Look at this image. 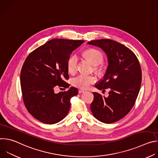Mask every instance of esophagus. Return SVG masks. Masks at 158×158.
I'll return each mask as SVG.
<instances>
[{
  "instance_id": "obj_1",
  "label": "esophagus",
  "mask_w": 158,
  "mask_h": 158,
  "mask_svg": "<svg viewBox=\"0 0 158 158\" xmlns=\"http://www.w3.org/2000/svg\"><path fill=\"white\" fill-rule=\"evenodd\" d=\"M85 91L84 89H79V93H84Z\"/></svg>"
}]
</instances>
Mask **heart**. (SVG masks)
<instances>
[{"label":"heart","mask_w":158,"mask_h":158,"mask_svg":"<svg viewBox=\"0 0 158 158\" xmlns=\"http://www.w3.org/2000/svg\"><path fill=\"white\" fill-rule=\"evenodd\" d=\"M84 56L94 66L93 69L96 73H101L102 69L100 64L103 61L102 54L97 49H89L83 52ZM77 57L76 55L71 56L67 60V67L68 72L74 74L76 71ZM95 79L91 76L80 74L71 80L73 85L81 89H86L91 84L94 83Z\"/></svg>","instance_id":"1"}]
</instances>
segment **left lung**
Masks as SVG:
<instances>
[{"label": "left lung", "instance_id": "8db88e82", "mask_svg": "<svg viewBox=\"0 0 158 158\" xmlns=\"http://www.w3.org/2000/svg\"><path fill=\"white\" fill-rule=\"evenodd\" d=\"M87 44L102 49L108 59L104 77L95 87L103 91L108 89L109 96L93 93L91 112L101 122H116L129 113L138 96L142 80L139 60L131 50L114 40L98 39Z\"/></svg>", "mask_w": 158, "mask_h": 158}]
</instances>
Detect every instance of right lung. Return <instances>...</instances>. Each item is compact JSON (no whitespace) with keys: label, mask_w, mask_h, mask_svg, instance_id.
Returning <instances> with one entry per match:
<instances>
[{"label":"right lung","mask_w":158,"mask_h":158,"mask_svg":"<svg viewBox=\"0 0 158 158\" xmlns=\"http://www.w3.org/2000/svg\"><path fill=\"white\" fill-rule=\"evenodd\" d=\"M84 40L54 39L31 52L20 72L22 98L29 113L39 121L56 124L68 114L71 98L78 90L71 87L67 91L55 93L57 87L69 84L67 60Z\"/></svg>","instance_id":"right-lung-1"}]
</instances>
